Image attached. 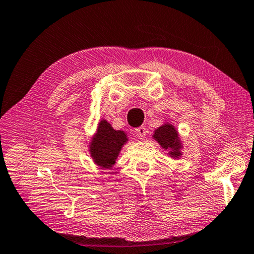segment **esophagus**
Here are the masks:
<instances>
[{"mask_svg":"<svg viewBox=\"0 0 254 254\" xmlns=\"http://www.w3.org/2000/svg\"><path fill=\"white\" fill-rule=\"evenodd\" d=\"M134 132H135V134H136L137 137H139V139H143V137L145 136V134H147V130H145L144 127H136Z\"/></svg>","mask_w":254,"mask_h":254,"instance_id":"34e87169","label":"esophagus"}]
</instances>
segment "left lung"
<instances>
[{"label": "left lung", "instance_id": "1", "mask_svg": "<svg viewBox=\"0 0 254 254\" xmlns=\"http://www.w3.org/2000/svg\"><path fill=\"white\" fill-rule=\"evenodd\" d=\"M152 137L161 145L162 149L168 150V154L171 158L177 159L183 154V142L179 137L178 131L171 123L166 122L161 127L156 128L153 131Z\"/></svg>", "mask_w": 254, "mask_h": 254}]
</instances>
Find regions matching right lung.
Returning a JSON list of instances; mask_svg holds the SVG:
<instances>
[{
    "label": "right lung",
    "instance_id": "obj_1",
    "mask_svg": "<svg viewBox=\"0 0 254 254\" xmlns=\"http://www.w3.org/2000/svg\"><path fill=\"white\" fill-rule=\"evenodd\" d=\"M127 142L126 132L114 130L106 120H102L89 142V152L94 163L102 169H111Z\"/></svg>",
    "mask_w": 254,
    "mask_h": 254
}]
</instances>
